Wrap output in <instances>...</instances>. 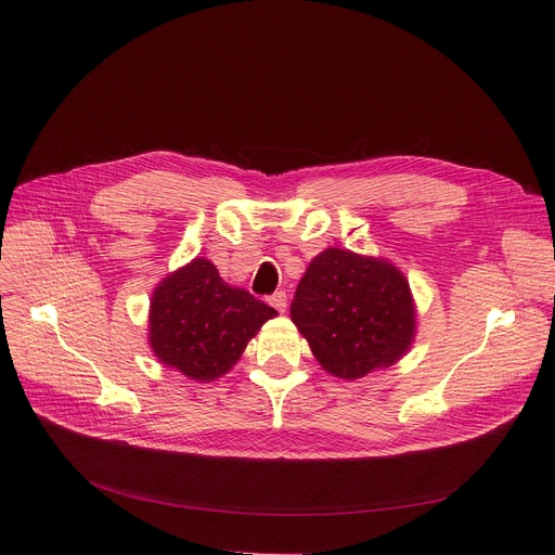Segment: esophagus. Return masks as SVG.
Returning a JSON list of instances; mask_svg holds the SVG:
<instances>
[{
	"mask_svg": "<svg viewBox=\"0 0 555 555\" xmlns=\"http://www.w3.org/2000/svg\"><path fill=\"white\" fill-rule=\"evenodd\" d=\"M270 306H274L279 312H285V306H287V297H285L283 289H279V293H274V295L270 297Z\"/></svg>",
	"mask_w": 555,
	"mask_h": 555,
	"instance_id": "obj_1",
	"label": "esophagus"
}]
</instances>
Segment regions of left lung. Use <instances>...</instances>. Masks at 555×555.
<instances>
[{"mask_svg": "<svg viewBox=\"0 0 555 555\" xmlns=\"http://www.w3.org/2000/svg\"><path fill=\"white\" fill-rule=\"evenodd\" d=\"M289 317L324 371L360 380L410 353L418 314L391 260L328 247L310 260Z\"/></svg>", "mask_w": 555, "mask_h": 555, "instance_id": "left-lung-1", "label": "left lung"}]
</instances>
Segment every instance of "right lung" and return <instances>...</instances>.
I'll list each match as a JSON object with an SVG mask.
<instances>
[{
  "label": "right lung",
  "mask_w": 555,
  "mask_h": 555,
  "mask_svg": "<svg viewBox=\"0 0 555 555\" xmlns=\"http://www.w3.org/2000/svg\"><path fill=\"white\" fill-rule=\"evenodd\" d=\"M276 314L247 289L222 281L209 258L197 256L155 285L149 344L164 366L189 380L214 383L233 369L247 341Z\"/></svg>",
  "instance_id": "obj_1"
}]
</instances>
